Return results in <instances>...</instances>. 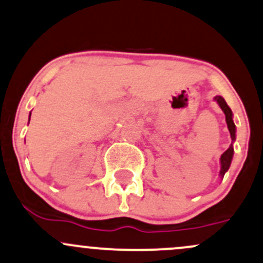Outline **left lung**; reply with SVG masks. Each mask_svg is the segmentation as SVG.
<instances>
[{
    "instance_id": "1",
    "label": "left lung",
    "mask_w": 263,
    "mask_h": 263,
    "mask_svg": "<svg viewBox=\"0 0 263 263\" xmlns=\"http://www.w3.org/2000/svg\"><path fill=\"white\" fill-rule=\"evenodd\" d=\"M214 99L217 101V103L219 104V107L222 108L223 112H224L226 115V122H227V126H228V129H229V134H231V139L232 141L236 140V124L233 122V113H232V109L229 108L228 104L226 103L224 98L220 96H217L214 97ZM233 143H231V146L228 147V150L224 151V153L222 154V156H220V178L223 179V176H224V174L228 171L229 166H231V162H232V159H233Z\"/></svg>"
}]
</instances>
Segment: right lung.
<instances>
[{"label":"right lung","instance_id":"add662e5","mask_svg":"<svg viewBox=\"0 0 263 263\" xmlns=\"http://www.w3.org/2000/svg\"><path fill=\"white\" fill-rule=\"evenodd\" d=\"M30 116H31V113H30ZM29 121H30V118H29Z\"/></svg>","mask_w":263,"mask_h":263}]
</instances>
